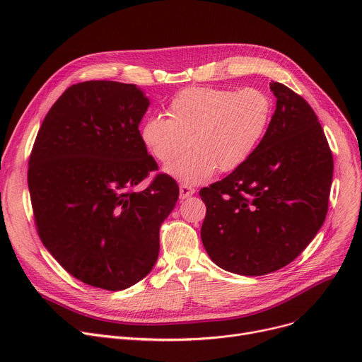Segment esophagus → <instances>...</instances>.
Returning <instances> with one entry per match:
<instances>
[{
    "label": "esophagus",
    "instance_id": "1",
    "mask_svg": "<svg viewBox=\"0 0 362 362\" xmlns=\"http://www.w3.org/2000/svg\"><path fill=\"white\" fill-rule=\"evenodd\" d=\"M195 194V189L189 185H180V198L186 199Z\"/></svg>",
    "mask_w": 362,
    "mask_h": 362
}]
</instances>
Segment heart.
Returning <instances> with one entry per match:
<instances>
[{"instance_id": "b5f03b06", "label": "heart", "mask_w": 362, "mask_h": 362, "mask_svg": "<svg viewBox=\"0 0 362 362\" xmlns=\"http://www.w3.org/2000/svg\"><path fill=\"white\" fill-rule=\"evenodd\" d=\"M168 119L151 116L141 139L152 157L170 163L192 141L194 149L165 167L186 185L202 183L216 170L233 171L261 144L273 116L272 98L258 88L240 90L192 86L177 92L165 107Z\"/></svg>"}]
</instances>
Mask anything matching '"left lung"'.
Wrapping results in <instances>:
<instances>
[{"instance_id": "left-lung-1", "label": "left lung", "mask_w": 362, "mask_h": 362, "mask_svg": "<svg viewBox=\"0 0 362 362\" xmlns=\"http://www.w3.org/2000/svg\"><path fill=\"white\" fill-rule=\"evenodd\" d=\"M276 110L254 154L229 176L202 187L201 239L226 272L262 276L292 262L326 220L333 156L314 110L272 82Z\"/></svg>"}]
</instances>
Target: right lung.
Instances as JSON below:
<instances>
[{
	"label": "right lung",
	"mask_w": 362,
	"mask_h": 362,
	"mask_svg": "<svg viewBox=\"0 0 362 362\" xmlns=\"http://www.w3.org/2000/svg\"><path fill=\"white\" fill-rule=\"evenodd\" d=\"M149 105L135 85L88 81L67 88L30 152L28 185L36 232L62 267L95 288L142 280L160 252V227L179 198L158 173L139 123Z\"/></svg>",
	"instance_id": "1"
}]
</instances>
